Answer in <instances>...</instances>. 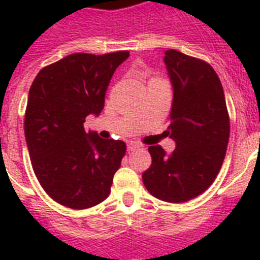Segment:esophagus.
<instances>
[{"label":"esophagus","instance_id":"esophagus-1","mask_svg":"<svg viewBox=\"0 0 260 260\" xmlns=\"http://www.w3.org/2000/svg\"><path fill=\"white\" fill-rule=\"evenodd\" d=\"M140 148H142V146H139V144H129L128 146V152H134V151L140 150Z\"/></svg>","mask_w":260,"mask_h":260}]
</instances>
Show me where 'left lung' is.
I'll return each mask as SVG.
<instances>
[{"mask_svg":"<svg viewBox=\"0 0 260 260\" xmlns=\"http://www.w3.org/2000/svg\"><path fill=\"white\" fill-rule=\"evenodd\" d=\"M174 89L171 155L160 146L148 148L152 163L143 183L154 197L181 204L202 194L217 177L230 140V114L222 85L209 63L175 50L165 52Z\"/></svg>","mask_w":260,"mask_h":260,"instance_id":"left-lung-1","label":"left lung"}]
</instances>
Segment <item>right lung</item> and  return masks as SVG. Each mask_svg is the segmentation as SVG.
<instances>
[{
  "mask_svg": "<svg viewBox=\"0 0 260 260\" xmlns=\"http://www.w3.org/2000/svg\"><path fill=\"white\" fill-rule=\"evenodd\" d=\"M129 51L71 54L39 71L28 94L24 131L35 175L48 196L71 209L108 198L126 146L83 128L101 113L114 71Z\"/></svg>",
  "mask_w": 260,
  "mask_h": 260,
  "instance_id": "1",
  "label": "right lung"
}]
</instances>
